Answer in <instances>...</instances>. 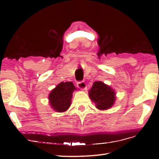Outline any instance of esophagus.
I'll use <instances>...</instances> for the list:
<instances>
[{
    "mask_svg": "<svg viewBox=\"0 0 159 159\" xmlns=\"http://www.w3.org/2000/svg\"><path fill=\"white\" fill-rule=\"evenodd\" d=\"M77 86L80 90H85L86 88V84L84 81H80L77 83Z\"/></svg>",
    "mask_w": 159,
    "mask_h": 159,
    "instance_id": "esophagus-1",
    "label": "esophagus"
}]
</instances>
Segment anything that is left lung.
Returning a JSON list of instances; mask_svg holds the SVG:
<instances>
[{
	"label": "left lung",
	"instance_id": "obj_1",
	"mask_svg": "<svg viewBox=\"0 0 159 159\" xmlns=\"http://www.w3.org/2000/svg\"><path fill=\"white\" fill-rule=\"evenodd\" d=\"M89 97L99 110H107L114 105L116 93L110 86L101 81H95L89 90Z\"/></svg>",
	"mask_w": 159,
	"mask_h": 159
}]
</instances>
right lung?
I'll return each instance as SVG.
<instances>
[{
	"mask_svg": "<svg viewBox=\"0 0 159 159\" xmlns=\"http://www.w3.org/2000/svg\"><path fill=\"white\" fill-rule=\"evenodd\" d=\"M72 82H61L51 91L48 99L52 108L57 112H64L71 103L72 94L76 90Z\"/></svg>",
	"mask_w": 159,
	"mask_h": 159,
	"instance_id": "1",
	"label": "right lung"
}]
</instances>
